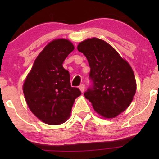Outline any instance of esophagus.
I'll return each instance as SVG.
<instances>
[{
    "label": "esophagus",
    "instance_id": "34e87169",
    "mask_svg": "<svg viewBox=\"0 0 159 159\" xmlns=\"http://www.w3.org/2000/svg\"><path fill=\"white\" fill-rule=\"evenodd\" d=\"M79 88H80V91H81L82 93H83L84 91V88H85V87H84V84H80V85L79 86Z\"/></svg>",
    "mask_w": 159,
    "mask_h": 159
}]
</instances>
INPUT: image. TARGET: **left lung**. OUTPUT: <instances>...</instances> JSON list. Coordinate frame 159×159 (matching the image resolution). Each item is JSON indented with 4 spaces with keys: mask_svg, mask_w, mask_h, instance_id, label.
Segmentation results:
<instances>
[{
    "mask_svg": "<svg viewBox=\"0 0 159 159\" xmlns=\"http://www.w3.org/2000/svg\"><path fill=\"white\" fill-rule=\"evenodd\" d=\"M77 49L86 56L90 67L92 86L84 95L94 110L107 119L125 111L136 92L135 77L130 65L101 39H87Z\"/></svg>",
    "mask_w": 159,
    "mask_h": 159,
    "instance_id": "8db88e82",
    "label": "left lung"
}]
</instances>
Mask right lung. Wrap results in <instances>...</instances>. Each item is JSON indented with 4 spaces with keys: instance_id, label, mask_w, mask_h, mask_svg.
I'll list each match as a JSON object with an SVG mask.
<instances>
[{
    "instance_id": "right-lung-1",
    "label": "right lung",
    "mask_w": 159,
    "mask_h": 159,
    "mask_svg": "<svg viewBox=\"0 0 159 159\" xmlns=\"http://www.w3.org/2000/svg\"><path fill=\"white\" fill-rule=\"evenodd\" d=\"M75 47L66 39L48 43L34 61L23 85L28 107L48 125H58L70 116L75 100L81 95L72 88L69 71L63 67L65 58Z\"/></svg>"
}]
</instances>
